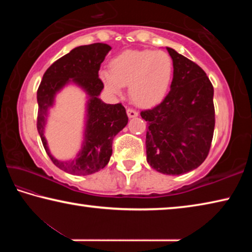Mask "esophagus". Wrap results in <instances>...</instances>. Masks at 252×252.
<instances>
[{"mask_svg":"<svg viewBox=\"0 0 252 252\" xmlns=\"http://www.w3.org/2000/svg\"><path fill=\"white\" fill-rule=\"evenodd\" d=\"M126 114H127V117H129V118H135V117H138V112H136L135 110L131 109V108L126 109Z\"/></svg>","mask_w":252,"mask_h":252,"instance_id":"34e87169","label":"esophagus"}]
</instances>
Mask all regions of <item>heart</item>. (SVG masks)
Segmentation results:
<instances>
[{"mask_svg":"<svg viewBox=\"0 0 252 252\" xmlns=\"http://www.w3.org/2000/svg\"><path fill=\"white\" fill-rule=\"evenodd\" d=\"M110 72H102L101 80L112 94L120 95L129 87L136 104L151 106L164 99L173 74V62L164 51H129L110 63Z\"/></svg>","mask_w":252,"mask_h":252,"instance_id":"obj_1","label":"heart"}]
</instances>
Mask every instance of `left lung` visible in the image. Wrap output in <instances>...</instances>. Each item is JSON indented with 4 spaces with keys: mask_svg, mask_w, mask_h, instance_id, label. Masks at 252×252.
I'll list each match as a JSON object with an SVG mask.
<instances>
[{
    "mask_svg": "<svg viewBox=\"0 0 252 252\" xmlns=\"http://www.w3.org/2000/svg\"><path fill=\"white\" fill-rule=\"evenodd\" d=\"M167 50L173 62L171 90L160 104L141 111V117L148 123V163L158 172L179 176L208 157L216 122L213 87L197 63Z\"/></svg>",
    "mask_w": 252,
    "mask_h": 252,
    "instance_id": "obj_1",
    "label": "left lung"
}]
</instances>
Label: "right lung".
I'll list each match as a JSON object with an SVG mask.
<instances>
[{"label":"right lung","mask_w":252,"mask_h":252,"mask_svg":"<svg viewBox=\"0 0 252 252\" xmlns=\"http://www.w3.org/2000/svg\"><path fill=\"white\" fill-rule=\"evenodd\" d=\"M110 50L111 46L104 43L78 46L57 60L45 71L37 89L36 127L43 147L58 168L75 176L95 173L108 164L112 155L113 138L127 123L126 109L121 103L106 104L99 99L104 87L99 78V70ZM70 82L82 87L89 95L87 123L80 152L74 159L60 161L50 155L44 136V127L55 94Z\"/></svg>","instance_id":"add662e5"}]
</instances>
